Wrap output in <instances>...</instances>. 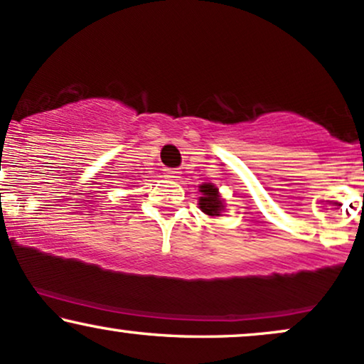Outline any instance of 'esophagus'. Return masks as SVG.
<instances>
[{"label": "esophagus", "mask_w": 364, "mask_h": 364, "mask_svg": "<svg viewBox=\"0 0 364 364\" xmlns=\"http://www.w3.org/2000/svg\"><path fill=\"white\" fill-rule=\"evenodd\" d=\"M164 174H166V178H171V179L179 178V171H176V169H164Z\"/></svg>", "instance_id": "obj_1"}]
</instances>
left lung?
<instances>
[{"label": "left lung", "mask_w": 364, "mask_h": 364, "mask_svg": "<svg viewBox=\"0 0 364 364\" xmlns=\"http://www.w3.org/2000/svg\"><path fill=\"white\" fill-rule=\"evenodd\" d=\"M200 191H201V196H200L201 212L207 213V215H212V217L220 215L224 205H222V200H220V196H218L217 188L208 183V185H201Z\"/></svg>", "instance_id": "left-lung-1"}]
</instances>
